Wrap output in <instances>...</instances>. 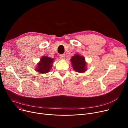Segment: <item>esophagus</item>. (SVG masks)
I'll return each mask as SVG.
<instances>
[{"mask_svg": "<svg viewBox=\"0 0 128 128\" xmlns=\"http://www.w3.org/2000/svg\"><path fill=\"white\" fill-rule=\"evenodd\" d=\"M65 58V55L64 54H62L60 55V59H64Z\"/></svg>", "mask_w": 128, "mask_h": 128, "instance_id": "esophagus-1", "label": "esophagus"}]
</instances>
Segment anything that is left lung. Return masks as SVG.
I'll use <instances>...</instances> for the list:
<instances>
[{"instance_id":"left-lung-1","label":"left lung","mask_w":128,"mask_h":128,"mask_svg":"<svg viewBox=\"0 0 128 128\" xmlns=\"http://www.w3.org/2000/svg\"><path fill=\"white\" fill-rule=\"evenodd\" d=\"M84 60L83 56L78 54L73 56L70 60L73 69L78 72H84L86 70V63Z\"/></svg>"}]
</instances>
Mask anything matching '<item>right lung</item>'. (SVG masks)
<instances>
[{"instance_id": "right-lung-1", "label": "right lung", "mask_w": 128, "mask_h": 128, "mask_svg": "<svg viewBox=\"0 0 128 128\" xmlns=\"http://www.w3.org/2000/svg\"><path fill=\"white\" fill-rule=\"evenodd\" d=\"M53 62V58L48 56H42L40 60V62L37 64L36 70L42 74L48 72L52 68Z\"/></svg>"}]
</instances>
